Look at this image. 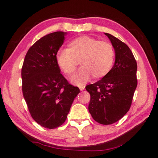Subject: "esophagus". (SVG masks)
<instances>
[{
	"label": "esophagus",
	"mask_w": 158,
	"mask_h": 158,
	"mask_svg": "<svg viewBox=\"0 0 158 158\" xmlns=\"http://www.w3.org/2000/svg\"><path fill=\"white\" fill-rule=\"evenodd\" d=\"M79 88L80 90H84L85 89V85H81V86H79Z\"/></svg>",
	"instance_id": "1"
}]
</instances>
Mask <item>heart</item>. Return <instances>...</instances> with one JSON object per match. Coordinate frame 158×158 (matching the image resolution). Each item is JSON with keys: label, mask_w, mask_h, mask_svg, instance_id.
<instances>
[{"label": "heart", "mask_w": 158, "mask_h": 158, "mask_svg": "<svg viewBox=\"0 0 158 158\" xmlns=\"http://www.w3.org/2000/svg\"><path fill=\"white\" fill-rule=\"evenodd\" d=\"M115 52L111 44L99 41L93 37L81 36L68 44V49H61L56 55V63L66 75L73 74L80 62L82 68L72 77L70 81L82 85L93 76L102 78L112 68Z\"/></svg>", "instance_id": "heart-1"}]
</instances>
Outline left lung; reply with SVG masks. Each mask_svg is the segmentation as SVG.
<instances>
[{"mask_svg":"<svg viewBox=\"0 0 158 158\" xmlns=\"http://www.w3.org/2000/svg\"><path fill=\"white\" fill-rule=\"evenodd\" d=\"M115 52V63L110 72L93 84L85 86L90 95L89 111L96 122L110 125L129 111L137 85V62L126 44L105 33Z\"/></svg>","mask_w":158,"mask_h":158,"instance_id":"8db88e82","label":"left lung"}]
</instances>
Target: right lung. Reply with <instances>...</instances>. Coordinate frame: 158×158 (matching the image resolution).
Wrapping results in <instances>:
<instances>
[{"mask_svg":"<svg viewBox=\"0 0 158 158\" xmlns=\"http://www.w3.org/2000/svg\"><path fill=\"white\" fill-rule=\"evenodd\" d=\"M67 33L42 37L26 53L21 69L22 91L31 116L37 123L54 129L64 123L80 90L69 84L56 63Z\"/></svg>","mask_w":158,"mask_h":158,"instance_id":"obj_1","label":"right lung"}]
</instances>
